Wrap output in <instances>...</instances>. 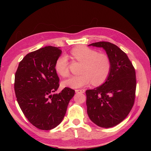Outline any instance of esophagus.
<instances>
[{
    "label": "esophagus",
    "instance_id": "34e87169",
    "mask_svg": "<svg viewBox=\"0 0 151 151\" xmlns=\"http://www.w3.org/2000/svg\"><path fill=\"white\" fill-rule=\"evenodd\" d=\"M85 92L84 89H76V93H84Z\"/></svg>",
    "mask_w": 151,
    "mask_h": 151
}]
</instances>
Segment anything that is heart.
<instances>
[{"mask_svg":"<svg viewBox=\"0 0 151 151\" xmlns=\"http://www.w3.org/2000/svg\"><path fill=\"white\" fill-rule=\"evenodd\" d=\"M70 54L74 60L83 64L80 70L81 74L63 81V87L76 89L88 86L91 83L94 85H99L108 79L111 69V62L108 55L98 53L97 50L85 46L74 48ZM55 70L62 77L69 75L68 60L66 55L60 56L57 59Z\"/></svg>","mask_w":151,"mask_h":151,"instance_id":"b5f03b06","label":"heart"}]
</instances>
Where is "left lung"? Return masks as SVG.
<instances>
[{"label":"left lung","mask_w":151,"mask_h":151,"mask_svg":"<svg viewBox=\"0 0 151 151\" xmlns=\"http://www.w3.org/2000/svg\"><path fill=\"white\" fill-rule=\"evenodd\" d=\"M91 45L105 50L110 58L111 69L104 84L86 91L87 112L96 125L113 127L125 119L134 106L137 85L135 68L116 45L108 42Z\"/></svg>","instance_id":"obj_1"}]
</instances>
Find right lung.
Listing matches in <instances>:
<instances>
[{"instance_id":"add662e5","label":"right lung","mask_w":151,"mask_h":151,"mask_svg":"<svg viewBox=\"0 0 151 151\" xmlns=\"http://www.w3.org/2000/svg\"><path fill=\"white\" fill-rule=\"evenodd\" d=\"M62 50L48 46L27 54L15 74L17 101L28 121L40 130L54 129L62 122L75 91L65 88L60 93L55 63Z\"/></svg>"}]
</instances>
